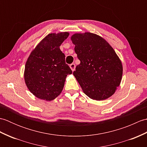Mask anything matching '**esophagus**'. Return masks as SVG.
Returning a JSON list of instances; mask_svg holds the SVG:
<instances>
[{
  "label": "esophagus",
  "mask_w": 147,
  "mask_h": 147,
  "mask_svg": "<svg viewBox=\"0 0 147 147\" xmlns=\"http://www.w3.org/2000/svg\"><path fill=\"white\" fill-rule=\"evenodd\" d=\"M69 67H70V68H71V69L72 70V71H74V70H75V68H76V65H75V64H70V65H69Z\"/></svg>",
  "instance_id": "34e87169"
}]
</instances>
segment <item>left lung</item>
I'll return each mask as SVG.
<instances>
[{
  "mask_svg": "<svg viewBox=\"0 0 147 147\" xmlns=\"http://www.w3.org/2000/svg\"><path fill=\"white\" fill-rule=\"evenodd\" d=\"M80 64L73 75L89 98L104 100L120 85L123 64L111 45L96 34L76 33L71 36Z\"/></svg>",
  "mask_w": 147,
  "mask_h": 147,
  "instance_id": "obj_1",
  "label": "left lung"
}]
</instances>
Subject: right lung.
<instances>
[{
    "mask_svg": "<svg viewBox=\"0 0 147 147\" xmlns=\"http://www.w3.org/2000/svg\"><path fill=\"white\" fill-rule=\"evenodd\" d=\"M69 33H52L40 42L26 62L24 78L30 92L38 98L51 101L61 94L65 78L72 71L59 47Z\"/></svg>",
    "mask_w": 147,
    "mask_h": 147,
    "instance_id": "right-lung-1",
    "label": "right lung"
}]
</instances>
